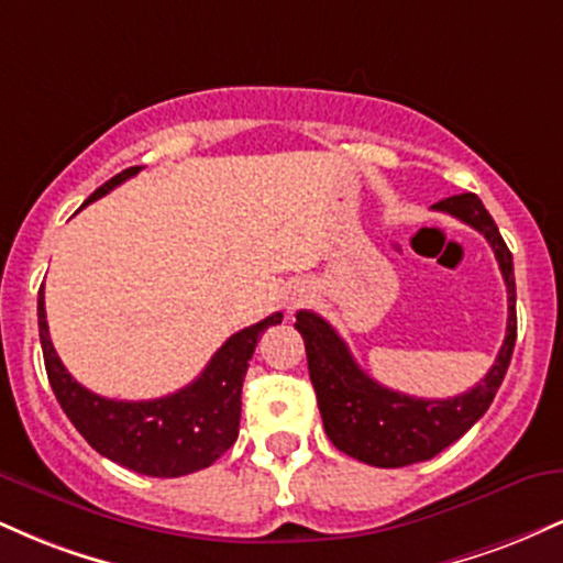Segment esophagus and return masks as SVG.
Here are the masks:
<instances>
[{"instance_id": "1", "label": "esophagus", "mask_w": 563, "mask_h": 563, "mask_svg": "<svg viewBox=\"0 0 563 563\" xmlns=\"http://www.w3.org/2000/svg\"><path fill=\"white\" fill-rule=\"evenodd\" d=\"M303 299H307V286H301V283H296V286L288 290L286 307H288V309L299 307V303H303Z\"/></svg>"}]
</instances>
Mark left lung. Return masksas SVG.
<instances>
[{
    "label": "left lung",
    "instance_id": "8db88e82",
    "mask_svg": "<svg viewBox=\"0 0 563 563\" xmlns=\"http://www.w3.org/2000/svg\"><path fill=\"white\" fill-rule=\"evenodd\" d=\"M431 209L457 217L468 228L479 230L493 245L508 288L506 341L495 365L474 389L450 399H421L380 386L354 363L341 335L320 314L299 309L296 331L307 349L309 378L318 394L325 434L349 457L378 468H402L410 463L431 461L452 442H457L493 405L497 389L510 365L516 344V280L514 256L500 238L495 219L474 192H461L439 200Z\"/></svg>",
    "mask_w": 563,
    "mask_h": 563
}]
</instances>
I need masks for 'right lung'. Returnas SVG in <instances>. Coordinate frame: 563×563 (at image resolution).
<instances>
[{
  "label": "right lung",
  "mask_w": 563,
  "mask_h": 563,
  "mask_svg": "<svg viewBox=\"0 0 563 563\" xmlns=\"http://www.w3.org/2000/svg\"><path fill=\"white\" fill-rule=\"evenodd\" d=\"M142 166H129L84 200L108 196L115 185L126 183ZM283 320L280 312L269 314L256 325L243 328L230 335L217 349L203 373L185 389L169 397L145 399V402H121L84 389L66 371L49 341L44 290H38V339H42L44 367L63 412L76 426V431L108 461L145 476L192 474L209 468L219 455H224L238 439L241 426V389L249 360L260 344L262 333Z\"/></svg>",
  "instance_id": "1"
}]
</instances>
